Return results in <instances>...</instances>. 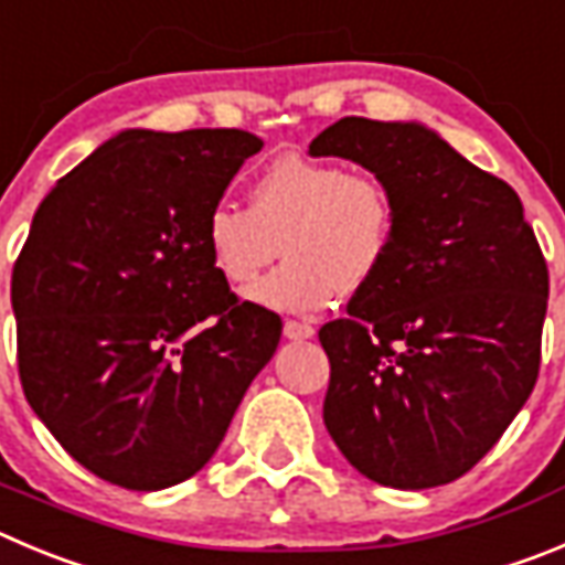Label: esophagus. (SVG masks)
I'll return each mask as SVG.
<instances>
[{"label": "esophagus", "mask_w": 565, "mask_h": 565, "mask_svg": "<svg viewBox=\"0 0 565 565\" xmlns=\"http://www.w3.org/2000/svg\"><path fill=\"white\" fill-rule=\"evenodd\" d=\"M284 337L287 340H309V337H315V329L309 323H300V320H287L284 323Z\"/></svg>", "instance_id": "34e87169"}]
</instances>
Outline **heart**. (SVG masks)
<instances>
[{
    "label": "heart",
    "instance_id": "heart-1",
    "mask_svg": "<svg viewBox=\"0 0 565 565\" xmlns=\"http://www.w3.org/2000/svg\"><path fill=\"white\" fill-rule=\"evenodd\" d=\"M250 205L209 211L203 245L228 287H250L278 256L284 262L250 292L258 307L320 312L337 295L376 281L395 239V200L376 172L281 156L250 183Z\"/></svg>",
    "mask_w": 565,
    "mask_h": 565
}]
</instances>
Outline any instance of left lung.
Wrapping results in <instances>:
<instances>
[{
	"label": "left lung",
	"mask_w": 565,
	"mask_h": 565,
	"mask_svg": "<svg viewBox=\"0 0 565 565\" xmlns=\"http://www.w3.org/2000/svg\"><path fill=\"white\" fill-rule=\"evenodd\" d=\"M309 152L376 172L395 200L387 265L318 334L326 429L373 482H455L497 446L541 367L550 270L524 205L418 122L345 116Z\"/></svg>",
	"instance_id": "obj_1"
}]
</instances>
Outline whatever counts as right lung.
Returning <instances> with one entry per match:
<instances>
[{"mask_svg":"<svg viewBox=\"0 0 565 565\" xmlns=\"http://www.w3.org/2000/svg\"><path fill=\"white\" fill-rule=\"evenodd\" d=\"M247 130H125L63 175L13 265L19 376L68 455L128 490L214 457L281 318L239 300L203 245Z\"/></svg>","mask_w":565,"mask_h":565,"instance_id":"1","label":"right lung"}]
</instances>
